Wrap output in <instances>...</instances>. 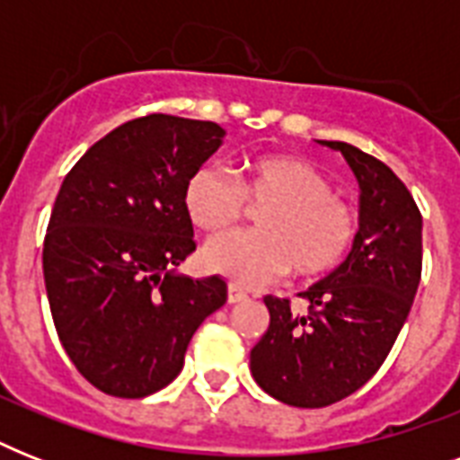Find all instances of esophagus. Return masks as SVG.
<instances>
[{
    "label": "esophagus",
    "mask_w": 460,
    "mask_h": 460,
    "mask_svg": "<svg viewBox=\"0 0 460 460\" xmlns=\"http://www.w3.org/2000/svg\"><path fill=\"white\" fill-rule=\"evenodd\" d=\"M248 298V294H245L243 288L236 287V284H229V288H226V301L229 303H241Z\"/></svg>",
    "instance_id": "1"
}]
</instances>
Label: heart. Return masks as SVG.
Listing matches in <instances>:
<instances>
[{"mask_svg":"<svg viewBox=\"0 0 460 460\" xmlns=\"http://www.w3.org/2000/svg\"><path fill=\"white\" fill-rule=\"evenodd\" d=\"M245 204L261 209L259 231L217 238L202 251L208 270L241 287L270 284L291 267L298 277L332 272L349 258L358 238L353 205L301 157L248 159L236 179L219 166H200L183 188L188 219L209 236L233 228L244 216Z\"/></svg>","mask_w":460,"mask_h":460,"instance_id":"heart-1","label":"heart"}]
</instances>
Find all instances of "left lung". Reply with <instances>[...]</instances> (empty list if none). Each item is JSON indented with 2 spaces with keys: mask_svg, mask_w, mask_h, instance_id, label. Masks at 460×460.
<instances>
[{
  "mask_svg": "<svg viewBox=\"0 0 460 460\" xmlns=\"http://www.w3.org/2000/svg\"><path fill=\"white\" fill-rule=\"evenodd\" d=\"M360 183V229L349 258L301 294L265 296L270 327L251 350L260 389L296 408H324L358 392L389 356L406 322L422 272V215L413 195L377 157L339 140Z\"/></svg>",
  "mask_w": 460,
  "mask_h": 460,
  "instance_id": "left-lung-1",
  "label": "left lung"
}]
</instances>
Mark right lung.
<instances>
[{
  "label": "right lung",
  "mask_w": 460,
  "mask_h": 460,
  "mask_svg": "<svg viewBox=\"0 0 460 460\" xmlns=\"http://www.w3.org/2000/svg\"><path fill=\"white\" fill-rule=\"evenodd\" d=\"M215 121L147 114L97 140L66 173L42 248L47 298L75 370L100 392L166 386L226 281L173 274L195 251L188 176L222 146Z\"/></svg>",
  "instance_id": "obj_1"
}]
</instances>
